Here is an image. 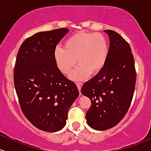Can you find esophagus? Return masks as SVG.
I'll list each match as a JSON object with an SVG mask.
<instances>
[{
    "instance_id": "34e87169",
    "label": "esophagus",
    "mask_w": 151,
    "mask_h": 151,
    "mask_svg": "<svg viewBox=\"0 0 151 151\" xmlns=\"http://www.w3.org/2000/svg\"><path fill=\"white\" fill-rule=\"evenodd\" d=\"M77 87H78V89H79V94H81V88H82V82H77Z\"/></svg>"
}]
</instances>
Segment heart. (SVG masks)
<instances>
[{"label":"heart","mask_w":151,"mask_h":151,"mask_svg":"<svg viewBox=\"0 0 151 151\" xmlns=\"http://www.w3.org/2000/svg\"><path fill=\"white\" fill-rule=\"evenodd\" d=\"M108 56V43L102 34L78 31L64 41V47L55 49L54 59L59 70L69 74L77 65L79 67L70 74V78L79 81L89 74H96L103 69Z\"/></svg>","instance_id":"b5f03b06"}]
</instances>
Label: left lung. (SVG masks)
<instances>
[{
  "label": "left lung",
  "mask_w": 151,
  "mask_h": 151,
  "mask_svg": "<svg viewBox=\"0 0 151 151\" xmlns=\"http://www.w3.org/2000/svg\"><path fill=\"white\" fill-rule=\"evenodd\" d=\"M104 31L110 38L105 65L81 89L82 94L92 102L86 114L87 122L97 130L112 128L125 117L136 81L134 58L128 43L112 30Z\"/></svg>",
  "instance_id": "1"
}]
</instances>
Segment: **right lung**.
I'll list each match as a JSON object with an SVG mask.
<instances>
[{"label":"right lung","instance_id":"1","mask_svg":"<svg viewBox=\"0 0 151 151\" xmlns=\"http://www.w3.org/2000/svg\"><path fill=\"white\" fill-rule=\"evenodd\" d=\"M67 29L36 33L20 46L14 72L15 89L26 118L38 129L57 132L65 126L68 110L79 96L77 85L64 77L54 59Z\"/></svg>","mask_w":151,"mask_h":151}]
</instances>
